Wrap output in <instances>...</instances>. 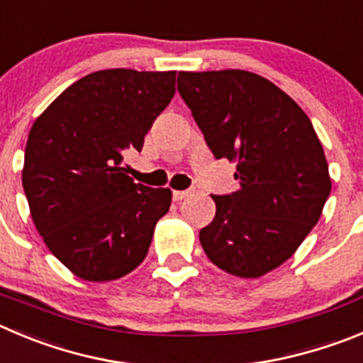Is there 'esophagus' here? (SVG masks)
Wrapping results in <instances>:
<instances>
[{"instance_id": "obj_1", "label": "esophagus", "mask_w": 363, "mask_h": 363, "mask_svg": "<svg viewBox=\"0 0 363 363\" xmlns=\"http://www.w3.org/2000/svg\"><path fill=\"white\" fill-rule=\"evenodd\" d=\"M192 189H187V191H174L172 192V198L176 199V201H182V199H185V198H189V196L192 194Z\"/></svg>"}]
</instances>
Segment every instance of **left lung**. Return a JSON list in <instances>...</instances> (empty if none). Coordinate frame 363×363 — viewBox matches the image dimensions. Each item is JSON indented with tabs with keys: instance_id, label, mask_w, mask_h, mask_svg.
<instances>
[{
	"instance_id": "obj_1",
	"label": "left lung",
	"mask_w": 363,
	"mask_h": 363,
	"mask_svg": "<svg viewBox=\"0 0 363 363\" xmlns=\"http://www.w3.org/2000/svg\"><path fill=\"white\" fill-rule=\"evenodd\" d=\"M178 93L212 155L238 164L239 189L212 194L216 216L199 242L221 270L261 277L301 247L331 192L313 124L274 82L245 69L179 72Z\"/></svg>"
}]
</instances>
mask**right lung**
Instances as JSON below:
<instances>
[{
  "label": "right lung",
  "mask_w": 363,
  "mask_h": 363,
  "mask_svg": "<svg viewBox=\"0 0 363 363\" xmlns=\"http://www.w3.org/2000/svg\"><path fill=\"white\" fill-rule=\"evenodd\" d=\"M174 84L176 72H93L30 129L23 167L30 214L50 252L77 277H124L147 255L172 194L135 184L122 155L140 151Z\"/></svg>",
  "instance_id": "add662e5"
}]
</instances>
